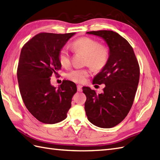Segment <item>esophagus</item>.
Returning <instances> with one entry per match:
<instances>
[{"label":"esophagus","instance_id":"34e87169","mask_svg":"<svg viewBox=\"0 0 160 160\" xmlns=\"http://www.w3.org/2000/svg\"><path fill=\"white\" fill-rule=\"evenodd\" d=\"M77 90L79 92L82 91V86H81V85H78V86H77Z\"/></svg>","mask_w":160,"mask_h":160}]
</instances>
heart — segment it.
<instances>
[{
    "label": "heart",
    "mask_w": 160,
    "mask_h": 160,
    "mask_svg": "<svg viewBox=\"0 0 160 160\" xmlns=\"http://www.w3.org/2000/svg\"><path fill=\"white\" fill-rule=\"evenodd\" d=\"M72 48L75 52L85 55L84 64L88 65L95 70H101L107 64L109 58V50L105 45L89 37H82L74 40ZM59 60L63 67L70 63V57L68 49L63 47L59 52ZM90 70L88 68H74L66 74L68 79L76 83H83L90 76Z\"/></svg>",
    "instance_id": "1"
}]
</instances>
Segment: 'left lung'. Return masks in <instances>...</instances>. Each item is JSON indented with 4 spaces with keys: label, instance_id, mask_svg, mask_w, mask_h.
I'll use <instances>...</instances> for the list:
<instances>
[{
    "label": "left lung",
    "instance_id": "obj_1",
    "mask_svg": "<svg viewBox=\"0 0 160 160\" xmlns=\"http://www.w3.org/2000/svg\"><path fill=\"white\" fill-rule=\"evenodd\" d=\"M102 38L109 49L108 62L93 79L104 83L103 92L97 94L83 87L86 96L85 111L89 121L101 128L118 125L128 114L134 101L140 79V67L133 48L125 38L112 31L87 32Z\"/></svg>",
    "mask_w": 160,
    "mask_h": 160
}]
</instances>
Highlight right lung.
<instances>
[{"mask_svg":"<svg viewBox=\"0 0 160 160\" xmlns=\"http://www.w3.org/2000/svg\"><path fill=\"white\" fill-rule=\"evenodd\" d=\"M75 33H40L23 46L17 70L21 97L26 108L43 123L55 124L67 117L76 84L63 80L56 88L51 84L52 74H58L62 64L60 49Z\"/></svg>","mask_w":160,"mask_h":160,"instance_id":"1","label":"right lung"}]
</instances>
